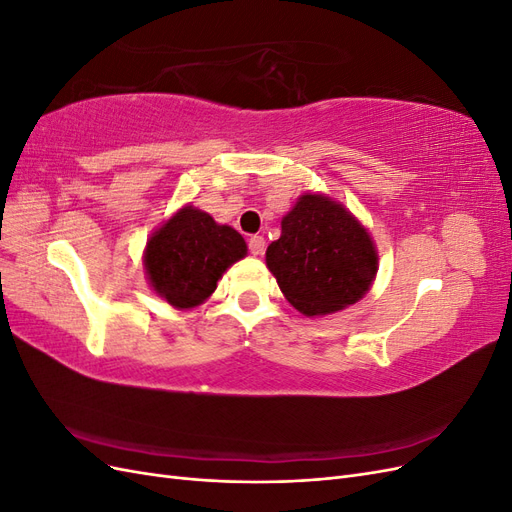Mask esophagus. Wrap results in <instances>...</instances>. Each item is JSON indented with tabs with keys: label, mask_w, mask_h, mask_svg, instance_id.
<instances>
[{
	"label": "esophagus",
	"mask_w": 512,
	"mask_h": 512,
	"mask_svg": "<svg viewBox=\"0 0 512 512\" xmlns=\"http://www.w3.org/2000/svg\"><path fill=\"white\" fill-rule=\"evenodd\" d=\"M247 247H250V252H252L254 256H262V254H265L267 241H265V237L254 235V237H250V241H247Z\"/></svg>",
	"instance_id": "esophagus-1"
}]
</instances>
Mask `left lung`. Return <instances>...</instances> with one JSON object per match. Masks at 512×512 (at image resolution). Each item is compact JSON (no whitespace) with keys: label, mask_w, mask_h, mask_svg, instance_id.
Instances as JSON below:
<instances>
[{"label":"left lung","mask_w":512,"mask_h":512,"mask_svg":"<svg viewBox=\"0 0 512 512\" xmlns=\"http://www.w3.org/2000/svg\"><path fill=\"white\" fill-rule=\"evenodd\" d=\"M378 256L367 230L335 200L305 194L267 247V267L284 297L305 316L359 301L374 282Z\"/></svg>","instance_id":"left-lung-1"}]
</instances>
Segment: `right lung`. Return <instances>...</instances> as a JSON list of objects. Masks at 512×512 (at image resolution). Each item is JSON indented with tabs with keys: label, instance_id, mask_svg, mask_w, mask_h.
<instances>
[{
	"label": "right lung",
	"instance_id": "right-lung-1",
	"mask_svg": "<svg viewBox=\"0 0 512 512\" xmlns=\"http://www.w3.org/2000/svg\"><path fill=\"white\" fill-rule=\"evenodd\" d=\"M247 254L235 228L215 224L209 213L183 207L147 243L149 282L170 305L188 309L203 303L222 273Z\"/></svg>",
	"mask_w": 512,
	"mask_h": 512
}]
</instances>
